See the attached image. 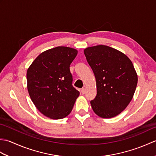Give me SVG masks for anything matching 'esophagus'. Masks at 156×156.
<instances>
[{"label":"esophagus","mask_w":156,"mask_h":156,"mask_svg":"<svg viewBox=\"0 0 156 156\" xmlns=\"http://www.w3.org/2000/svg\"><path fill=\"white\" fill-rule=\"evenodd\" d=\"M85 92H86V88H82V89H81V92H82V94H84V93H85Z\"/></svg>","instance_id":"34e87169"}]
</instances>
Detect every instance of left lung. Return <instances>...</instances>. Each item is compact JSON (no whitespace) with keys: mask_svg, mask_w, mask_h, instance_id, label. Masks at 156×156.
Returning <instances> with one entry per match:
<instances>
[{"mask_svg":"<svg viewBox=\"0 0 156 156\" xmlns=\"http://www.w3.org/2000/svg\"><path fill=\"white\" fill-rule=\"evenodd\" d=\"M84 53L97 82L92 110L102 118L116 117L133 97L138 80L134 66L123 53L107 45L88 47Z\"/></svg>","mask_w":156,"mask_h":156,"instance_id":"8db88e82","label":"left lung"}]
</instances>
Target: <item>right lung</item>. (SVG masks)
I'll list each match as a JSON object with an SVG mask.
<instances>
[{"mask_svg":"<svg viewBox=\"0 0 156 156\" xmlns=\"http://www.w3.org/2000/svg\"><path fill=\"white\" fill-rule=\"evenodd\" d=\"M76 49L58 46L39 54L27 69V90L39 112L51 119L70 113L80 92L72 86L69 66Z\"/></svg>","mask_w":156,"mask_h":156,"instance_id":"obj_1","label":"right lung"}]
</instances>
